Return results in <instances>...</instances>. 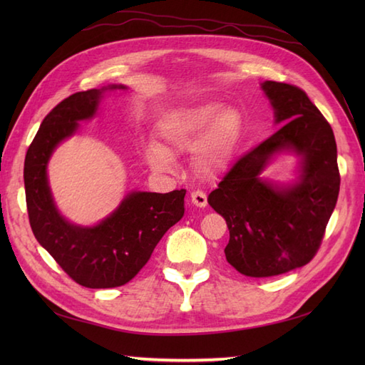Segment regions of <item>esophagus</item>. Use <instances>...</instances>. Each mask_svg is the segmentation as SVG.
I'll return each mask as SVG.
<instances>
[{
    "label": "esophagus",
    "instance_id": "34e87169",
    "mask_svg": "<svg viewBox=\"0 0 365 365\" xmlns=\"http://www.w3.org/2000/svg\"><path fill=\"white\" fill-rule=\"evenodd\" d=\"M190 200L192 205H196L199 208H204L207 205V196L202 191H192L190 195Z\"/></svg>",
    "mask_w": 365,
    "mask_h": 365
}]
</instances>
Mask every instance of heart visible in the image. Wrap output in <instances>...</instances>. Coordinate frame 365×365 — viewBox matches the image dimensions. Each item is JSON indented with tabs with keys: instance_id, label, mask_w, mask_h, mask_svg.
Masks as SVG:
<instances>
[{
	"instance_id": "1",
	"label": "heart",
	"mask_w": 365,
	"mask_h": 365,
	"mask_svg": "<svg viewBox=\"0 0 365 365\" xmlns=\"http://www.w3.org/2000/svg\"><path fill=\"white\" fill-rule=\"evenodd\" d=\"M242 130V119L234 108L208 102L168 114L160 123L166 149L158 144L145 145L147 163L157 170L174 166L170 152L192 150V168L204 178H216L230 165ZM200 143H197V141Z\"/></svg>"
}]
</instances>
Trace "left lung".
<instances>
[{"label": "left lung", "instance_id": "8db88e82", "mask_svg": "<svg viewBox=\"0 0 365 365\" xmlns=\"http://www.w3.org/2000/svg\"><path fill=\"white\" fill-rule=\"evenodd\" d=\"M260 88L274 122L284 125L240 158L208 195V204L227 222V262L251 277L277 276L311 262L340 188L334 133L319 108L292 84L265 81ZM281 153L300 158L292 184L261 177Z\"/></svg>", "mask_w": 365, "mask_h": 365}]
</instances>
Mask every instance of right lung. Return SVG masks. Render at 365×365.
Segmentation results:
<instances>
[{"label":"right lung","instance_id":"right-lung-1","mask_svg":"<svg viewBox=\"0 0 365 365\" xmlns=\"http://www.w3.org/2000/svg\"><path fill=\"white\" fill-rule=\"evenodd\" d=\"M127 91L123 84L76 92L46 114L25 158V192L36 240L58 265L88 289H111L131 281L169 227L182 220L187 190L131 191L96 226H80L58 210L48 183V161L56 147L76 133L81 120L98 111L105 92Z\"/></svg>","mask_w":365,"mask_h":365}]
</instances>
